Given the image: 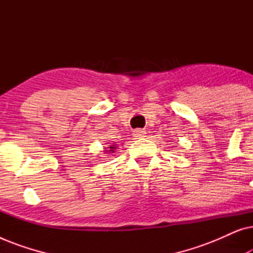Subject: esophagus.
I'll list each match as a JSON object with an SVG mask.
<instances>
[{"instance_id": "34e87169", "label": "esophagus", "mask_w": 253, "mask_h": 253, "mask_svg": "<svg viewBox=\"0 0 253 253\" xmlns=\"http://www.w3.org/2000/svg\"><path fill=\"white\" fill-rule=\"evenodd\" d=\"M145 130H141V129H137V130H134L133 131V137H136V138H141V137H144L145 136Z\"/></svg>"}]
</instances>
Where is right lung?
I'll return each instance as SVG.
<instances>
[{
  "mask_svg": "<svg viewBox=\"0 0 253 253\" xmlns=\"http://www.w3.org/2000/svg\"><path fill=\"white\" fill-rule=\"evenodd\" d=\"M116 147H110V152H114V150H115Z\"/></svg>",
  "mask_w": 253,
  "mask_h": 253,
  "instance_id": "obj_1",
  "label": "right lung"
}]
</instances>
